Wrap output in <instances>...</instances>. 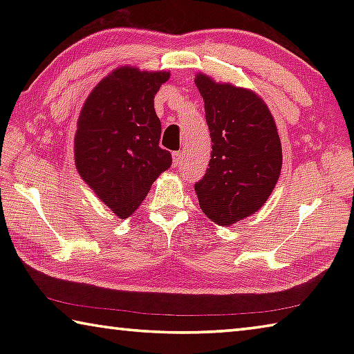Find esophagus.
<instances>
[{
  "label": "esophagus",
  "mask_w": 354,
  "mask_h": 354,
  "mask_svg": "<svg viewBox=\"0 0 354 354\" xmlns=\"http://www.w3.org/2000/svg\"><path fill=\"white\" fill-rule=\"evenodd\" d=\"M181 159H183V153H181V151L173 153V164L179 165V162H181Z\"/></svg>",
  "instance_id": "34e87169"
}]
</instances>
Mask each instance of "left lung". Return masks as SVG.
<instances>
[{"mask_svg":"<svg viewBox=\"0 0 354 354\" xmlns=\"http://www.w3.org/2000/svg\"><path fill=\"white\" fill-rule=\"evenodd\" d=\"M212 139L209 169L195 184L201 211L220 226L259 211L278 183L283 149L268 106L250 88L196 73Z\"/></svg>","mask_w":354,"mask_h":354,"instance_id":"obj_1","label":"left lung"}]
</instances>
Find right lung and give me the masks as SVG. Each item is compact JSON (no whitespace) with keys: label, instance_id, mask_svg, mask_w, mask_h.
<instances>
[{"label":"right lung","instance_id":"right-lung-1","mask_svg":"<svg viewBox=\"0 0 354 354\" xmlns=\"http://www.w3.org/2000/svg\"><path fill=\"white\" fill-rule=\"evenodd\" d=\"M169 77V71L118 67L93 87L77 118L76 170L120 218L134 214L171 165V154L159 147L154 111V95Z\"/></svg>","mask_w":354,"mask_h":354}]
</instances>
